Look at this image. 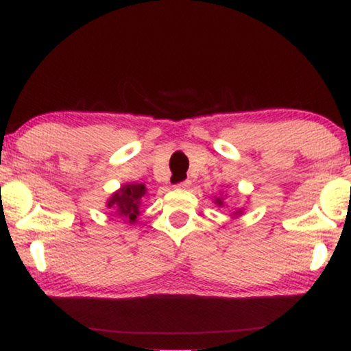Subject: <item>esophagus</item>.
I'll return each instance as SVG.
<instances>
[{
    "label": "esophagus",
    "instance_id": "1",
    "mask_svg": "<svg viewBox=\"0 0 351 351\" xmlns=\"http://www.w3.org/2000/svg\"><path fill=\"white\" fill-rule=\"evenodd\" d=\"M190 186V181L189 180H186V181H181V182H178L176 184V187L178 189H187Z\"/></svg>",
    "mask_w": 351,
    "mask_h": 351
}]
</instances>
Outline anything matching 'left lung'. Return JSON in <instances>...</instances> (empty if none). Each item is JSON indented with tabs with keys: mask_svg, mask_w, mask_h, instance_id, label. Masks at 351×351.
<instances>
[{
	"mask_svg": "<svg viewBox=\"0 0 351 351\" xmlns=\"http://www.w3.org/2000/svg\"><path fill=\"white\" fill-rule=\"evenodd\" d=\"M215 203H217L218 206H223V201H221V199H219V198H217V201H215Z\"/></svg>",
	"mask_w": 351,
	"mask_h": 351,
	"instance_id": "obj_1",
	"label": "left lung"
}]
</instances>
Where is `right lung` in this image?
<instances>
[{"mask_svg": "<svg viewBox=\"0 0 351 351\" xmlns=\"http://www.w3.org/2000/svg\"><path fill=\"white\" fill-rule=\"evenodd\" d=\"M147 189L144 184H127L110 198L108 207L117 209L119 215L125 217L127 221L133 224L139 215L141 198Z\"/></svg>", "mask_w": 351, "mask_h": 351, "instance_id": "1", "label": "right lung"}]
</instances>
